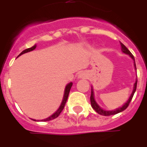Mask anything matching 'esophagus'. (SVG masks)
<instances>
[{
    "label": "esophagus",
    "instance_id": "34e87169",
    "mask_svg": "<svg viewBox=\"0 0 147 147\" xmlns=\"http://www.w3.org/2000/svg\"><path fill=\"white\" fill-rule=\"evenodd\" d=\"M80 78H84V77H86V76H85V74L82 73V74H80Z\"/></svg>",
    "mask_w": 147,
    "mask_h": 147
}]
</instances>
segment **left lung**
Returning <instances> with one entry per match:
<instances>
[{
    "label": "left lung",
    "mask_w": 147,
    "mask_h": 147,
    "mask_svg": "<svg viewBox=\"0 0 147 147\" xmlns=\"http://www.w3.org/2000/svg\"><path fill=\"white\" fill-rule=\"evenodd\" d=\"M120 45H121V50H122V52L124 53H126V54L129 55L130 57H131L132 58L133 60L135 61V57H134V56H133L132 53L128 50V49L127 48L126 46L123 45V43H121V42H120ZM135 67H136V63H135ZM137 82H138V81L136 80V82L135 83V85H134V89H133L132 94H131V96H130L128 101H127V102L126 103H125V104L121 107V108L117 109H116V110L105 111V110H103L102 109L100 108V107H99V105L96 103L95 100H94V92H93V90H91V94H90V103H91V106H92V108L94 109L98 113L100 114V115H102V116H111V115H115V114L119 113H120V112L125 110V109L127 108V106L129 105L130 102H131V99H132L133 98V95H134V94H135V92H136V87H137Z\"/></svg>",
    "instance_id": "left-lung-1"
}]
</instances>
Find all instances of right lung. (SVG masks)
<instances>
[{"mask_svg":"<svg viewBox=\"0 0 147 147\" xmlns=\"http://www.w3.org/2000/svg\"><path fill=\"white\" fill-rule=\"evenodd\" d=\"M35 48H36V45H34V46H32V47H30V48H28V49H27L24 50V51L22 52V53H21L19 55V56L24 54V53H27V52L32 51V50H34V49ZM19 56H18V57H19ZM71 86H72V83H68L67 86H66V87H65V90H64V98H63L62 103H61L60 108L58 109V110L57 111L56 113H54L53 114L52 116H50L49 117H48V118L44 119V120H42V121H49V120H53V119L57 118V117L58 116L61 114V113L62 112V110L64 109V106H65V104H66L67 99V98H68V94H69V92H70V90H71Z\"/></svg>","mask_w":147,"mask_h":147,"instance_id":"add662e5","label":"right lung"}]
</instances>
